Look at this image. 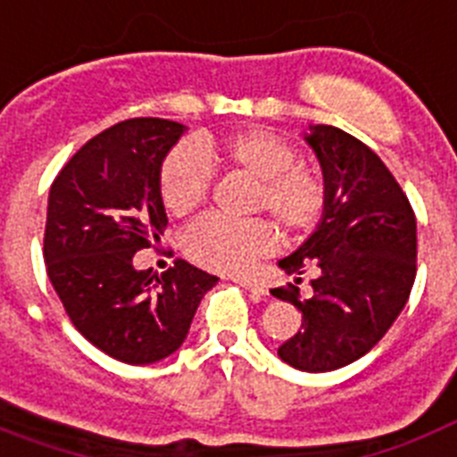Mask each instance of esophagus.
Returning <instances> with one entry per match:
<instances>
[{
    "label": "esophagus",
    "mask_w": 457,
    "mask_h": 457,
    "mask_svg": "<svg viewBox=\"0 0 457 457\" xmlns=\"http://www.w3.org/2000/svg\"><path fill=\"white\" fill-rule=\"evenodd\" d=\"M235 283H239L241 287H246V290H251V293H255V295H264V293H267V287H264V283H260L258 278H251V276H237Z\"/></svg>",
    "instance_id": "1"
}]
</instances>
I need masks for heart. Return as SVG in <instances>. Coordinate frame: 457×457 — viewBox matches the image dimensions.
<instances>
[{"mask_svg": "<svg viewBox=\"0 0 457 457\" xmlns=\"http://www.w3.org/2000/svg\"><path fill=\"white\" fill-rule=\"evenodd\" d=\"M204 157L228 174L253 183L251 213L270 218L283 237H304L323 218L328 187L318 167L300 162L295 145L270 129H241L206 141ZM211 174L204 160L187 145L164 157L160 170V195L170 213L190 216L209 197ZM276 232L270 222H228L206 218L187 229V255L213 271L248 270L274 251Z\"/></svg>", "mask_w": 457, "mask_h": 457, "instance_id": "b5f03b06", "label": "heart"}]
</instances>
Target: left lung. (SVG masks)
Here are the masks:
<instances>
[{
    "mask_svg": "<svg viewBox=\"0 0 457 457\" xmlns=\"http://www.w3.org/2000/svg\"><path fill=\"white\" fill-rule=\"evenodd\" d=\"M304 141L323 170L328 204L309 239L278 260L286 274L316 271L312 300L300 287L271 295L302 312V329L278 348L300 371H335L377 346L404 309L416 278V216L377 153L332 125Z\"/></svg>",
    "mask_w": 457,
    "mask_h": 457,
    "instance_id": "8db88e82",
    "label": "left lung"
}]
</instances>
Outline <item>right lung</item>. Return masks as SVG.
<instances>
[{
	"label": "right lung",
	"instance_id": "1",
	"mask_svg": "<svg viewBox=\"0 0 457 457\" xmlns=\"http://www.w3.org/2000/svg\"><path fill=\"white\" fill-rule=\"evenodd\" d=\"M186 125L132 118L92 137L48 195V278L80 335L128 365H153L181 348L199 302L218 276L186 260L153 274L134 253L160 241L164 157Z\"/></svg>",
	"mask_w": 457,
	"mask_h": 457
}]
</instances>
